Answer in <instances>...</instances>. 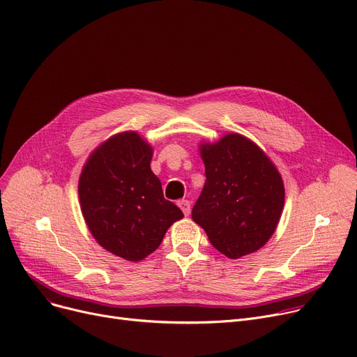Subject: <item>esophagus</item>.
Wrapping results in <instances>:
<instances>
[{"instance_id":"34e87169","label":"esophagus","mask_w":357,"mask_h":357,"mask_svg":"<svg viewBox=\"0 0 357 357\" xmlns=\"http://www.w3.org/2000/svg\"><path fill=\"white\" fill-rule=\"evenodd\" d=\"M176 204H178V207L182 210V213L185 215H190V213H191V204H190L188 199H179Z\"/></svg>"}]
</instances>
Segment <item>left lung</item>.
<instances>
[{"label": "left lung", "mask_w": 357, "mask_h": 357, "mask_svg": "<svg viewBox=\"0 0 357 357\" xmlns=\"http://www.w3.org/2000/svg\"><path fill=\"white\" fill-rule=\"evenodd\" d=\"M205 185L192 220L224 256L238 259L266 245L284 210L285 188L276 166L256 143L230 133L201 143Z\"/></svg>", "instance_id": "left-lung-1"}]
</instances>
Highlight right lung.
I'll use <instances>...</instances> for the list:
<instances>
[{
	"label": "right lung",
	"mask_w": 357,
	"mask_h": 357,
	"mask_svg": "<svg viewBox=\"0 0 357 357\" xmlns=\"http://www.w3.org/2000/svg\"><path fill=\"white\" fill-rule=\"evenodd\" d=\"M153 149L136 131H124L100 144L88 158L78 192L86 226L100 246L130 261L143 260L165 233L183 217L165 199L150 169Z\"/></svg>",
	"instance_id": "right-lung-1"
}]
</instances>
